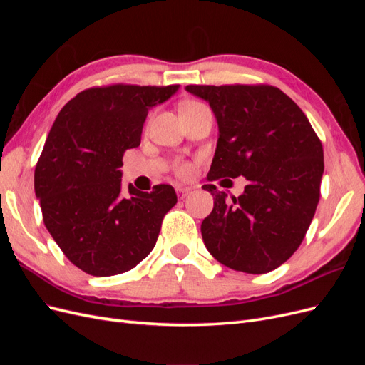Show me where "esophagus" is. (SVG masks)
Segmentation results:
<instances>
[{
	"label": "esophagus",
	"instance_id": "obj_1",
	"mask_svg": "<svg viewBox=\"0 0 365 365\" xmlns=\"http://www.w3.org/2000/svg\"><path fill=\"white\" fill-rule=\"evenodd\" d=\"M192 192V189H189V187H182V185H178L176 187V193H178V197L180 200H184V197L189 195Z\"/></svg>",
	"mask_w": 365,
	"mask_h": 365
}]
</instances>
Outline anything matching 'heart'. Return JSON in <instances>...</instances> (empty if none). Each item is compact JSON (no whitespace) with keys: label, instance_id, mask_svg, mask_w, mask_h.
<instances>
[{"label":"heart","instance_id":"obj_1","mask_svg":"<svg viewBox=\"0 0 365 365\" xmlns=\"http://www.w3.org/2000/svg\"><path fill=\"white\" fill-rule=\"evenodd\" d=\"M202 106H205V105L201 103V102H197V101H187L181 105L180 111H190V109H197V108H202ZM176 172H178L182 176H185V175H189L192 172V169L187 163H178V164H176Z\"/></svg>","mask_w":365,"mask_h":365}]
</instances>
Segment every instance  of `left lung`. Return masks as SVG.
I'll return each mask as SVG.
<instances>
[{"mask_svg": "<svg viewBox=\"0 0 365 365\" xmlns=\"http://www.w3.org/2000/svg\"><path fill=\"white\" fill-rule=\"evenodd\" d=\"M217 120L219 138L208 181L245 176L237 197L204 189L215 205L201 225L204 244L225 267L264 274L303 242L319 201L323 145L291 97L271 85H187Z\"/></svg>", "mask_w": 365, "mask_h": 365, "instance_id": "left-lung-1", "label": "left lung"}]
</instances>
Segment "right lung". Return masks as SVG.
<instances>
[{
    "label": "right lung",
    "instance_id": "right-lung-1",
    "mask_svg": "<svg viewBox=\"0 0 365 365\" xmlns=\"http://www.w3.org/2000/svg\"><path fill=\"white\" fill-rule=\"evenodd\" d=\"M180 85L115 83L83 90L65 105L35 169L43 224L67 259L83 272H126L157 244L165 213L176 204L169 184L121 189L123 155L140 146L149 109Z\"/></svg>",
    "mask_w": 365,
    "mask_h": 365
}]
</instances>
